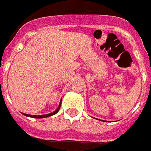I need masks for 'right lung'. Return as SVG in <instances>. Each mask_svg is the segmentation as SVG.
<instances>
[{
    "instance_id": "obj_1",
    "label": "right lung",
    "mask_w": 151,
    "mask_h": 151,
    "mask_svg": "<svg viewBox=\"0 0 151 151\" xmlns=\"http://www.w3.org/2000/svg\"><path fill=\"white\" fill-rule=\"evenodd\" d=\"M60 105H61V102L59 106H58V108H57V110H55L54 112H53V113H49V114H46V115H41V116H34V115H29V114H26V113H23V115L26 116H29V117H33V118H37V119H40V118H45V117H48V116H53L54 115V114H56V113H57V112L59 111L60 108Z\"/></svg>"
}]
</instances>
